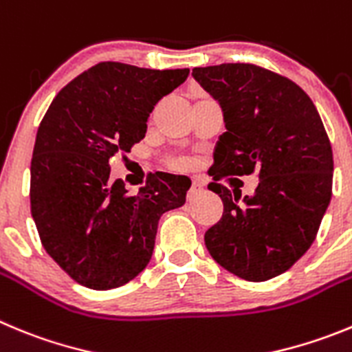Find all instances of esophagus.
<instances>
[{"label":"esophagus","instance_id":"1","mask_svg":"<svg viewBox=\"0 0 352 352\" xmlns=\"http://www.w3.org/2000/svg\"><path fill=\"white\" fill-rule=\"evenodd\" d=\"M202 190H204V185H202L201 182H197V179H193L192 182V186H190L188 190V199H193L197 193H201Z\"/></svg>","mask_w":352,"mask_h":352}]
</instances>
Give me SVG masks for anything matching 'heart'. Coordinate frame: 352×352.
Instances as JSON below:
<instances>
[{"label": "heart", "mask_w": 352, "mask_h": 352, "mask_svg": "<svg viewBox=\"0 0 352 352\" xmlns=\"http://www.w3.org/2000/svg\"><path fill=\"white\" fill-rule=\"evenodd\" d=\"M173 167H176V169H183V167H186L185 162H173Z\"/></svg>", "instance_id": "b5f03b06"}]
</instances>
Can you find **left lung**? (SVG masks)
Segmentation results:
<instances>
[{"instance_id": "left-lung-1", "label": "left lung", "mask_w": 352, "mask_h": 352, "mask_svg": "<svg viewBox=\"0 0 352 352\" xmlns=\"http://www.w3.org/2000/svg\"><path fill=\"white\" fill-rule=\"evenodd\" d=\"M192 75L220 102L227 129L209 183L223 216L206 232V248L241 279H272L304 256L330 204L333 153L324 125L300 87L265 67L220 64ZM254 170L261 182L251 198L217 183Z\"/></svg>"}]
</instances>
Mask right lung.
Segmentation results:
<instances>
[{
  "instance_id": "add662e5",
  "label": "right lung",
  "mask_w": 352,
  "mask_h": 352,
  "mask_svg": "<svg viewBox=\"0 0 352 352\" xmlns=\"http://www.w3.org/2000/svg\"><path fill=\"white\" fill-rule=\"evenodd\" d=\"M190 69L99 63L67 83L38 127L31 214L45 251L78 285L111 289L150 262L160 216L185 204L188 183L153 174L138 195L109 178V160L146 134L155 104Z\"/></svg>"
}]
</instances>
